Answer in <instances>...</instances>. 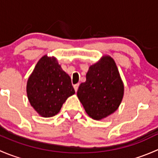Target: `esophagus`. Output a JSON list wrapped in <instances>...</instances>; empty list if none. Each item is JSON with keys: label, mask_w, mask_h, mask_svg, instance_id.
<instances>
[{"label": "esophagus", "mask_w": 158, "mask_h": 158, "mask_svg": "<svg viewBox=\"0 0 158 158\" xmlns=\"http://www.w3.org/2000/svg\"><path fill=\"white\" fill-rule=\"evenodd\" d=\"M79 84H76V85H74V89H75V91H76V92H77V90H78V88H79Z\"/></svg>", "instance_id": "34e87169"}]
</instances>
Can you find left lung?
<instances>
[{
	"instance_id": "obj_1",
	"label": "left lung",
	"mask_w": 158,
	"mask_h": 158,
	"mask_svg": "<svg viewBox=\"0 0 158 158\" xmlns=\"http://www.w3.org/2000/svg\"><path fill=\"white\" fill-rule=\"evenodd\" d=\"M77 96L94 120L106 118L118 109L124 96V83L113 58L104 55L89 66L86 81L80 84Z\"/></svg>"
}]
</instances>
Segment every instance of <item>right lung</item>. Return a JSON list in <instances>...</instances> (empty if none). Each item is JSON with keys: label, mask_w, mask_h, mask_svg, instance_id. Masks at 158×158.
<instances>
[{"label": "right lung", "mask_w": 158, "mask_h": 158, "mask_svg": "<svg viewBox=\"0 0 158 158\" xmlns=\"http://www.w3.org/2000/svg\"><path fill=\"white\" fill-rule=\"evenodd\" d=\"M27 94L33 109L42 117L50 118L60 112L75 90L69 76L62 69L57 59L44 55L28 78Z\"/></svg>", "instance_id": "obj_1"}]
</instances>
